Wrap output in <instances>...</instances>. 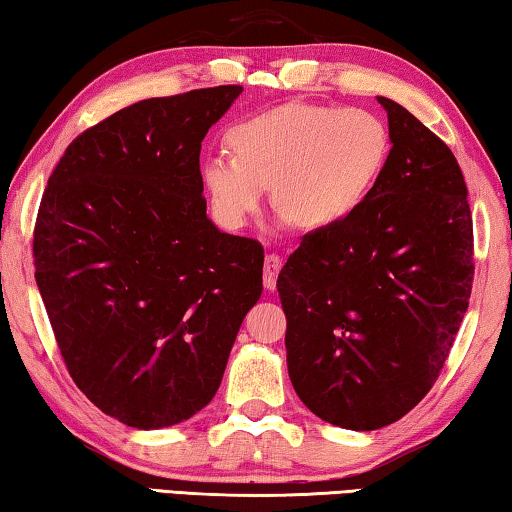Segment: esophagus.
Segmentation results:
<instances>
[{
  "mask_svg": "<svg viewBox=\"0 0 512 512\" xmlns=\"http://www.w3.org/2000/svg\"><path fill=\"white\" fill-rule=\"evenodd\" d=\"M282 268V257L275 255V253H268L264 259V287L268 291L275 289L277 284V273H280Z\"/></svg>",
  "mask_w": 512,
  "mask_h": 512,
  "instance_id": "obj_1",
  "label": "esophagus"
}]
</instances>
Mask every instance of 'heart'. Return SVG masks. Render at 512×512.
<instances>
[{"instance_id": "obj_1", "label": "heart", "mask_w": 512, "mask_h": 512, "mask_svg": "<svg viewBox=\"0 0 512 512\" xmlns=\"http://www.w3.org/2000/svg\"><path fill=\"white\" fill-rule=\"evenodd\" d=\"M235 155L212 153L201 164L216 219L239 230L262 207L268 185L284 219L325 228L350 216L384 169L391 135L370 110L282 103L228 131Z\"/></svg>"}]
</instances>
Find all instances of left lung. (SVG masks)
Wrapping results in <instances>:
<instances>
[{
    "label": "left lung",
    "mask_w": 512,
    "mask_h": 512,
    "mask_svg": "<svg viewBox=\"0 0 512 512\" xmlns=\"http://www.w3.org/2000/svg\"><path fill=\"white\" fill-rule=\"evenodd\" d=\"M391 153L350 216L302 237L277 277L291 384L329 424L372 431L431 391L470 302L474 232L463 171L386 97Z\"/></svg>",
    "instance_id": "obj_1"
}]
</instances>
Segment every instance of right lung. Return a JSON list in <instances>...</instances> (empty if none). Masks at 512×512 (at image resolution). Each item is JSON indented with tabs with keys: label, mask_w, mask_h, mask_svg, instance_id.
<instances>
[{
	"label": "right lung",
	"mask_w": 512,
	"mask_h": 512,
	"mask_svg": "<svg viewBox=\"0 0 512 512\" xmlns=\"http://www.w3.org/2000/svg\"><path fill=\"white\" fill-rule=\"evenodd\" d=\"M241 94L133 103L67 146L42 194L33 266L83 395L135 429L192 418L262 296L264 248L207 219L201 142Z\"/></svg>",
	"instance_id": "obj_1"
}]
</instances>
